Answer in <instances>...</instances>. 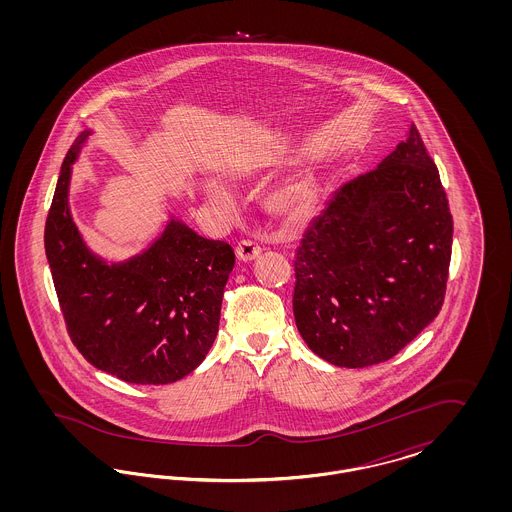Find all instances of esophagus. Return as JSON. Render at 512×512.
<instances>
[{"label": "esophagus", "mask_w": 512, "mask_h": 512, "mask_svg": "<svg viewBox=\"0 0 512 512\" xmlns=\"http://www.w3.org/2000/svg\"><path fill=\"white\" fill-rule=\"evenodd\" d=\"M261 253H263V247L257 244V242H253V240H242L240 244L236 245V255L244 263L255 261Z\"/></svg>", "instance_id": "1"}]
</instances>
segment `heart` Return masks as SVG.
I'll return each mask as SVG.
<instances>
[{
	"mask_svg": "<svg viewBox=\"0 0 512 512\" xmlns=\"http://www.w3.org/2000/svg\"><path fill=\"white\" fill-rule=\"evenodd\" d=\"M205 190L215 199H224V192L215 182H207ZM315 197H317V182L309 176H299L276 186L268 197V207L276 215H286V217L301 215L313 205Z\"/></svg>",
	"mask_w": 512,
	"mask_h": 512,
	"instance_id": "obj_1",
	"label": "heart"
}]
</instances>
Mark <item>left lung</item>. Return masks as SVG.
<instances>
[{
  "mask_svg": "<svg viewBox=\"0 0 512 512\" xmlns=\"http://www.w3.org/2000/svg\"><path fill=\"white\" fill-rule=\"evenodd\" d=\"M453 219L438 167L411 124L374 169L345 182L295 251L293 317L320 359L378 365L443 305Z\"/></svg>",
  "mask_w": 512,
  "mask_h": 512,
  "instance_id": "1",
  "label": "left lung"
}]
</instances>
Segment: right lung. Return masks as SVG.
I'll list each match as a JSON object with an SVG mask.
<instances>
[{
    "instance_id": "obj_1",
    "label": "right lung",
    "mask_w": 512,
    "mask_h": 512,
    "mask_svg": "<svg viewBox=\"0 0 512 512\" xmlns=\"http://www.w3.org/2000/svg\"><path fill=\"white\" fill-rule=\"evenodd\" d=\"M94 130L69 149L46 220V257L71 340L88 363L128 384H172L203 363L219 332L234 249L171 215L144 251L105 261L69 207L73 165Z\"/></svg>"
}]
</instances>
